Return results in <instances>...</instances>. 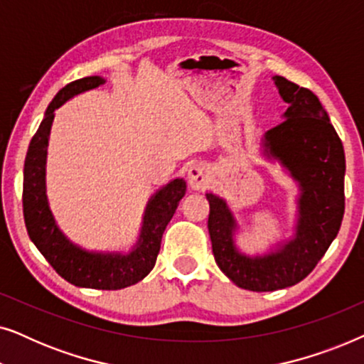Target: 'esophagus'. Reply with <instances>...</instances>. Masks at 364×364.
<instances>
[{
  "instance_id": "1",
  "label": "esophagus",
  "mask_w": 364,
  "mask_h": 364,
  "mask_svg": "<svg viewBox=\"0 0 364 364\" xmlns=\"http://www.w3.org/2000/svg\"><path fill=\"white\" fill-rule=\"evenodd\" d=\"M187 181L191 183L192 188L202 191V188H205L208 186V182H210V171H208L205 164L193 162L187 171Z\"/></svg>"
}]
</instances>
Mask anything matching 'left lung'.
Wrapping results in <instances>:
<instances>
[{
	"label": "left lung",
	"mask_w": 364,
	"mask_h": 364,
	"mask_svg": "<svg viewBox=\"0 0 364 364\" xmlns=\"http://www.w3.org/2000/svg\"><path fill=\"white\" fill-rule=\"evenodd\" d=\"M288 104L282 122L262 137V154L278 162L296 183V222L290 238L263 255H247L237 247L238 222L222 197L207 192L208 233L220 270L237 287L275 291L310 275L335 240L345 213V151L321 102L310 89L273 76Z\"/></svg>",
	"instance_id": "left-lung-1"
}]
</instances>
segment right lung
<instances>
[{
	"instance_id": "add662e5",
	"label": "right lung",
	"mask_w": 364,
	"mask_h": 364,
	"mask_svg": "<svg viewBox=\"0 0 364 364\" xmlns=\"http://www.w3.org/2000/svg\"><path fill=\"white\" fill-rule=\"evenodd\" d=\"M106 82L101 76H89L69 82L59 91L44 112L24 161L23 213L28 235L43 257L64 280L81 288L121 290L146 278L156 265L164 230L176 213L187 183L177 177L149 198L139 237L127 252L86 250L69 240L59 228L46 193V157L54 111L77 94Z\"/></svg>"
}]
</instances>
